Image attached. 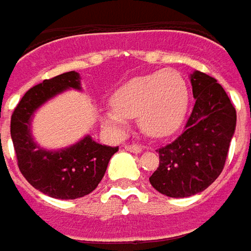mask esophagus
<instances>
[{
    "instance_id": "34e87169",
    "label": "esophagus",
    "mask_w": 251,
    "mask_h": 251,
    "mask_svg": "<svg viewBox=\"0 0 251 251\" xmlns=\"http://www.w3.org/2000/svg\"><path fill=\"white\" fill-rule=\"evenodd\" d=\"M127 151H130L132 153H140L141 152V147L140 145H137V144H131V145H126L124 147Z\"/></svg>"
}]
</instances>
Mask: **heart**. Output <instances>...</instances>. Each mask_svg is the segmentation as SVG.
Here are the masks:
<instances>
[{
	"instance_id": "b5f03b06",
	"label": "heart",
	"mask_w": 251,
	"mask_h": 251,
	"mask_svg": "<svg viewBox=\"0 0 251 251\" xmlns=\"http://www.w3.org/2000/svg\"><path fill=\"white\" fill-rule=\"evenodd\" d=\"M187 85L176 71L135 76L111 96V109L101 113L103 124L114 132L127 128V119L138 117L141 130L151 137H166L177 130L187 110Z\"/></svg>"
}]
</instances>
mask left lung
I'll return each mask as SVG.
<instances>
[{
	"label": "left lung",
	"mask_w": 251,
	"mask_h": 251,
	"mask_svg": "<svg viewBox=\"0 0 251 251\" xmlns=\"http://www.w3.org/2000/svg\"><path fill=\"white\" fill-rule=\"evenodd\" d=\"M191 86L196 103L184 131L156 150L159 166L150 177L152 187L168 197L194 196L217 180L236 127V110L215 78L196 71Z\"/></svg>",
	"instance_id": "1"
}]
</instances>
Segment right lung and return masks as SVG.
<instances>
[{
    "instance_id": "right-lung-1",
    "label": "right lung",
    "mask_w": 251,
    "mask_h": 251,
    "mask_svg": "<svg viewBox=\"0 0 251 251\" xmlns=\"http://www.w3.org/2000/svg\"><path fill=\"white\" fill-rule=\"evenodd\" d=\"M79 75L64 73L30 88L15 107L11 117V138L18 168L36 190L53 198L75 200L92 193L104 176L110 158L119 147L100 145L86 135L67 150L39 148L30 135V117L44 101L65 91L79 89Z\"/></svg>"
}]
</instances>
